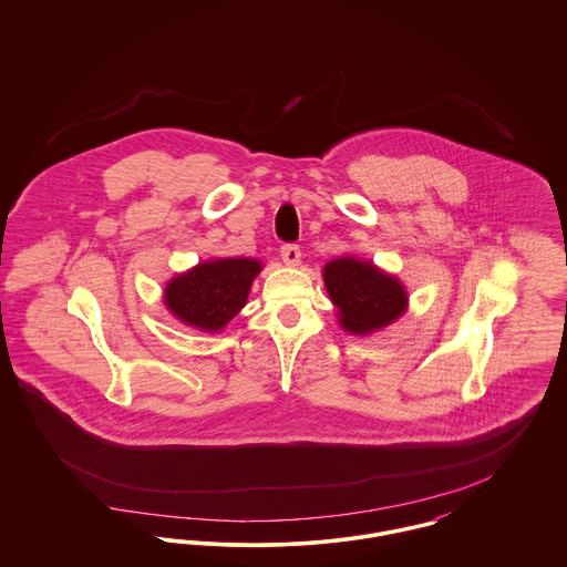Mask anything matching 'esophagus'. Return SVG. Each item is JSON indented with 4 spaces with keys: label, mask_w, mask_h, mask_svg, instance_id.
Instances as JSON below:
<instances>
[{
    "label": "esophagus",
    "mask_w": 567,
    "mask_h": 567,
    "mask_svg": "<svg viewBox=\"0 0 567 567\" xmlns=\"http://www.w3.org/2000/svg\"><path fill=\"white\" fill-rule=\"evenodd\" d=\"M280 257H282V261H285L287 266H299V261H301V250H299L297 244H282Z\"/></svg>",
    "instance_id": "esophagus-1"
}]
</instances>
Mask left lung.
Instances as JSON below:
<instances>
[{
	"mask_svg": "<svg viewBox=\"0 0 567 567\" xmlns=\"http://www.w3.org/2000/svg\"><path fill=\"white\" fill-rule=\"evenodd\" d=\"M324 289L338 308V321L354 336H365L398 321L405 312L404 285L372 261L340 257L324 266Z\"/></svg>",
	"mask_w": 567,
	"mask_h": 567,
	"instance_id": "left-lung-1",
	"label": "left lung"
}]
</instances>
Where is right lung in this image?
<instances>
[{
  "label": "right lung",
  "instance_id": "1",
  "mask_svg": "<svg viewBox=\"0 0 567 567\" xmlns=\"http://www.w3.org/2000/svg\"><path fill=\"white\" fill-rule=\"evenodd\" d=\"M259 271L261 261L246 257L206 261L172 278L163 301L178 321L202 331H218L243 310Z\"/></svg>",
  "mask_w": 567,
  "mask_h": 567
}]
</instances>
